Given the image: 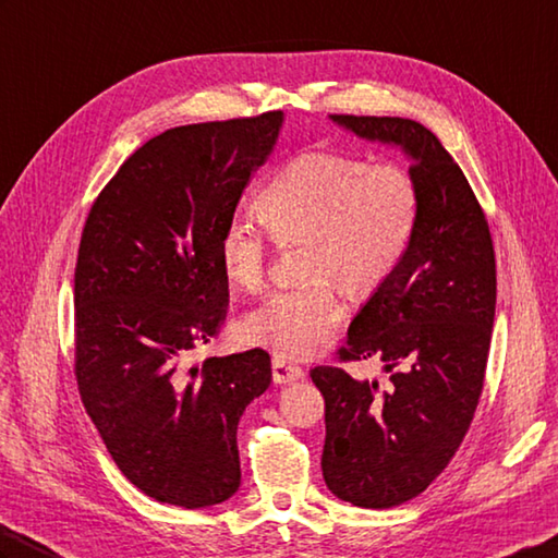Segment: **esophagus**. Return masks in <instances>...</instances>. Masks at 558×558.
Wrapping results in <instances>:
<instances>
[{"label":"esophagus","mask_w":558,"mask_h":558,"mask_svg":"<svg viewBox=\"0 0 558 558\" xmlns=\"http://www.w3.org/2000/svg\"><path fill=\"white\" fill-rule=\"evenodd\" d=\"M303 376H305L303 366H298V364L283 360V357L271 360V381H275V384H279V386L281 384H293Z\"/></svg>","instance_id":"1"}]
</instances>
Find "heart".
I'll return each mask as SVG.
<instances>
[{
    "instance_id": "heart-1",
    "label": "heart",
    "mask_w": 558,
    "mask_h": 558,
    "mask_svg": "<svg viewBox=\"0 0 558 558\" xmlns=\"http://www.w3.org/2000/svg\"><path fill=\"white\" fill-rule=\"evenodd\" d=\"M418 186L398 166H366L341 154H303L263 192V215L239 208L222 227L217 255L225 275L257 289L267 275L271 232L307 236V283L271 291L241 322L253 345L281 357H307L345 317L338 288L366 295L396 275L416 232Z\"/></svg>"
}]
</instances>
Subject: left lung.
<instances>
[{
  "label": "left lung",
  "mask_w": 558,
  "mask_h": 558,
  "mask_svg": "<svg viewBox=\"0 0 558 558\" xmlns=\"http://www.w3.org/2000/svg\"><path fill=\"white\" fill-rule=\"evenodd\" d=\"M329 120L400 148L421 198L410 251L338 350L341 360H381L388 384L357 381L338 366L310 372L326 402V487L355 507L390 509L438 478L471 426L495 324V248L464 172L421 122Z\"/></svg>",
  "instance_id": "obj_1"
}]
</instances>
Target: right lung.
<instances>
[{
  "mask_svg": "<svg viewBox=\"0 0 558 558\" xmlns=\"http://www.w3.org/2000/svg\"><path fill=\"white\" fill-rule=\"evenodd\" d=\"M281 125L269 111L148 140L94 201L80 241V396L122 475L166 505L206 509L241 485L236 428L271 381L269 355L184 360L225 319L217 243Z\"/></svg>",
  "mask_w": 558,
  "mask_h": 558,
  "instance_id": "1",
  "label": "right lung"
}]
</instances>
